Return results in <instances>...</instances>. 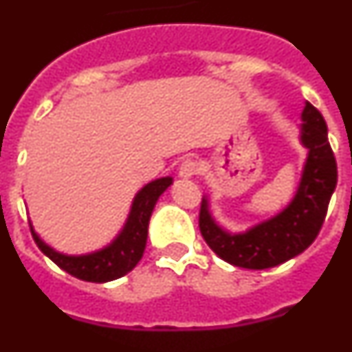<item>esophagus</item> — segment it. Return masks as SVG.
<instances>
[{"label": "esophagus", "instance_id": "34e87169", "mask_svg": "<svg viewBox=\"0 0 352 352\" xmlns=\"http://www.w3.org/2000/svg\"><path fill=\"white\" fill-rule=\"evenodd\" d=\"M199 170H201V167H199V164L195 160H185L179 166V176L182 178H194L195 174H199Z\"/></svg>", "mask_w": 352, "mask_h": 352}]
</instances>
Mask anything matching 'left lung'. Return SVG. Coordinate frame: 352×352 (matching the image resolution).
Segmentation results:
<instances>
[{"instance_id": "8db88e82", "label": "left lung", "mask_w": 352, "mask_h": 352, "mask_svg": "<svg viewBox=\"0 0 352 352\" xmlns=\"http://www.w3.org/2000/svg\"><path fill=\"white\" fill-rule=\"evenodd\" d=\"M301 120V141L309 148V158L296 197L280 214L245 234H227L213 222L203 199L199 229L208 247L226 263L247 270L273 268L307 250L321 231L337 186V160L324 118L310 102L305 105Z\"/></svg>"}]
</instances>
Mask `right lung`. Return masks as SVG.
I'll list each match as a JSON object with an SVG mask.
<instances>
[{"instance_id":"right-lung-1","label":"right lung","mask_w":352,"mask_h":352,"mask_svg":"<svg viewBox=\"0 0 352 352\" xmlns=\"http://www.w3.org/2000/svg\"><path fill=\"white\" fill-rule=\"evenodd\" d=\"M170 183H173V178H160L146 185L133 201L132 211H130L123 232L114 239L113 245H109L100 252L89 254V256H61L43 243L42 239L33 232V229H31V234L40 250L68 275L76 276L79 280L96 282V284L116 280L120 276L132 272L135 264L141 261L146 247V238H148V223L151 211H153L158 197L164 194V190Z\"/></svg>"}]
</instances>
